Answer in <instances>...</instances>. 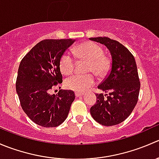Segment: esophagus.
<instances>
[{
  "instance_id": "34e87169",
  "label": "esophagus",
  "mask_w": 159,
  "mask_h": 159,
  "mask_svg": "<svg viewBox=\"0 0 159 159\" xmlns=\"http://www.w3.org/2000/svg\"><path fill=\"white\" fill-rule=\"evenodd\" d=\"M84 93H81V92H75V96L76 97H81V96H83Z\"/></svg>"
}]
</instances>
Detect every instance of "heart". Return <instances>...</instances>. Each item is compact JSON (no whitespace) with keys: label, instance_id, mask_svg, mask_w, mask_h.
I'll return each mask as SVG.
<instances>
[{"label":"heart","instance_id":"b5f03b06","mask_svg":"<svg viewBox=\"0 0 159 159\" xmlns=\"http://www.w3.org/2000/svg\"><path fill=\"white\" fill-rule=\"evenodd\" d=\"M75 53L80 61H86L84 72L94 73L98 77L106 75L110 68V61L104 55V50L96 43L88 41L79 44L75 48ZM61 71L65 75L70 74L75 69V59L70 52L64 53L60 59ZM94 84V78L91 74L74 75L65 81V87L76 92H84Z\"/></svg>","mask_w":159,"mask_h":159}]
</instances>
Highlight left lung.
<instances>
[{
    "label": "left lung",
    "instance_id": "1",
    "mask_svg": "<svg viewBox=\"0 0 159 159\" xmlns=\"http://www.w3.org/2000/svg\"><path fill=\"white\" fill-rule=\"evenodd\" d=\"M89 39L105 44L111 55L109 73L98 86L108 94H96L97 101L90 112L99 124L115 125L131 115L138 102L140 81L135 60L129 49L115 40L107 37Z\"/></svg>",
    "mask_w": 159,
    "mask_h": 159
}]
</instances>
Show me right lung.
I'll return each mask as SVG.
<instances>
[{"label":"right lung","instance_id":"add662e5","mask_svg":"<svg viewBox=\"0 0 159 159\" xmlns=\"http://www.w3.org/2000/svg\"><path fill=\"white\" fill-rule=\"evenodd\" d=\"M75 41L72 39L43 40L20 61L16 91L22 109L38 125L57 127L68 117L75 98L74 91L60 90L56 95L49 92L62 83L59 66L61 57Z\"/></svg>","mask_w":159,"mask_h":159}]
</instances>
